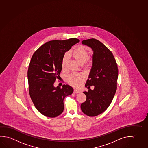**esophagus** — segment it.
Instances as JSON below:
<instances>
[{"instance_id":"34e87169","label":"esophagus","mask_w":148,"mask_h":148,"mask_svg":"<svg viewBox=\"0 0 148 148\" xmlns=\"http://www.w3.org/2000/svg\"><path fill=\"white\" fill-rule=\"evenodd\" d=\"M73 92H74V93H75V94H79V93L81 92L80 90H77V89H74Z\"/></svg>"}]
</instances>
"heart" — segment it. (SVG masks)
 <instances>
[{"label":"heart","mask_w":148,"mask_h":148,"mask_svg":"<svg viewBox=\"0 0 148 148\" xmlns=\"http://www.w3.org/2000/svg\"><path fill=\"white\" fill-rule=\"evenodd\" d=\"M69 55L73 56V59L80 64H83L86 62H89V52L86 47L83 46H78L69 53ZM68 56L65 54L62 59V68L66 69L68 63ZM85 79V75L84 73H73L68 75L67 81L69 84L74 87H79L82 84Z\"/></svg>","instance_id":"1"}]
</instances>
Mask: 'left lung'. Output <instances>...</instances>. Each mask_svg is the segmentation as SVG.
I'll return each mask as SVG.
<instances>
[{"mask_svg":"<svg viewBox=\"0 0 148 148\" xmlns=\"http://www.w3.org/2000/svg\"><path fill=\"white\" fill-rule=\"evenodd\" d=\"M83 44L91 47L94 51L92 67L86 81L87 92H83L86 100L81 105L85 115L94 117L108 108L117 90L118 76L117 64L110 50L95 38L84 40ZM94 85V90L89 86Z\"/></svg>","mask_w":148,"mask_h":148,"instance_id":"8db88e82","label":"left lung"}]
</instances>
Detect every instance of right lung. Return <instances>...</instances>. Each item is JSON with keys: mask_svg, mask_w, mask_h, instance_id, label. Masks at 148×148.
Listing matches in <instances>:
<instances>
[{"mask_svg": "<svg viewBox=\"0 0 148 148\" xmlns=\"http://www.w3.org/2000/svg\"><path fill=\"white\" fill-rule=\"evenodd\" d=\"M80 42L76 38L46 42L35 51L28 70L29 92L38 111L48 117H56L63 112V100L73 94L68 85H53L62 71V59L65 52Z\"/></svg>", "mask_w": 148, "mask_h": 148, "instance_id": "obj_1", "label": "right lung"}]
</instances>
